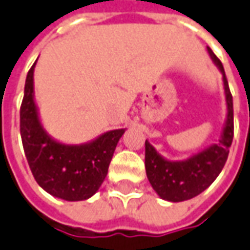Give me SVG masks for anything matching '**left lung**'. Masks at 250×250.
Here are the masks:
<instances>
[{
  "label": "left lung",
  "instance_id": "left-lung-1",
  "mask_svg": "<svg viewBox=\"0 0 250 250\" xmlns=\"http://www.w3.org/2000/svg\"><path fill=\"white\" fill-rule=\"evenodd\" d=\"M207 50L223 75L227 115L220 139L216 144H212L201 152L188 157L186 160L179 161L164 159L149 144L147 139L145 141V168L147 179L160 198L171 203L190 200L209 188L225 167L234 137L232 96L229 89L225 68L210 47H207Z\"/></svg>",
  "mask_w": 250,
  "mask_h": 250
}]
</instances>
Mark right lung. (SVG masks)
Instances as JSON below:
<instances>
[{
    "mask_svg": "<svg viewBox=\"0 0 250 250\" xmlns=\"http://www.w3.org/2000/svg\"><path fill=\"white\" fill-rule=\"evenodd\" d=\"M34 68L35 64L25 78L20 108V134L28 166L37 183L49 194L65 201L87 200L103 185L125 130L104 132L81 145H68L52 138L41 123L34 98Z\"/></svg>",
    "mask_w": 250,
    "mask_h": 250,
    "instance_id": "1",
    "label": "right lung"
}]
</instances>
